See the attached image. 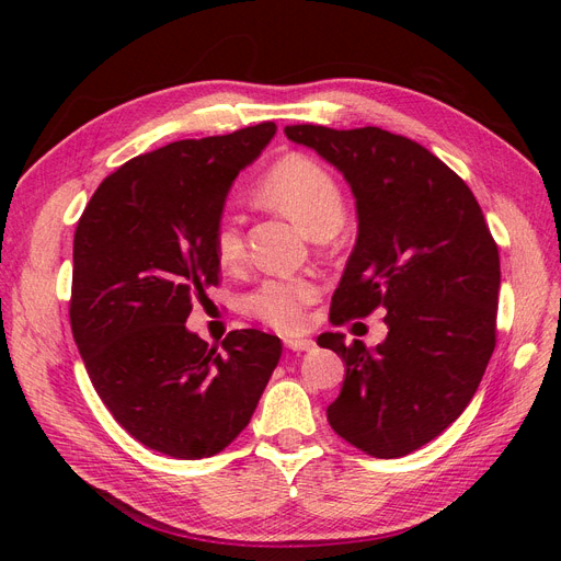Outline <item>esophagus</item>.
I'll return each instance as SVG.
<instances>
[{
  "instance_id": "34e87169",
  "label": "esophagus",
  "mask_w": 561,
  "mask_h": 561,
  "mask_svg": "<svg viewBox=\"0 0 561 561\" xmlns=\"http://www.w3.org/2000/svg\"><path fill=\"white\" fill-rule=\"evenodd\" d=\"M285 346L290 348V351H311V348H313V342H311V339L290 336V339H285Z\"/></svg>"
}]
</instances>
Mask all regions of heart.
Here are the masks:
<instances>
[{
    "label": "heart",
    "instance_id": "b5f03b06",
    "mask_svg": "<svg viewBox=\"0 0 561 561\" xmlns=\"http://www.w3.org/2000/svg\"><path fill=\"white\" fill-rule=\"evenodd\" d=\"M260 192L274 206L290 213L309 233L336 231L344 219L342 186L325 165L307 154H285L260 178ZM213 248L219 266L236 271L245 262L243 215L236 208L217 217ZM318 297L316 280L307 276L268 278L248 297V311L278 332L307 325V309Z\"/></svg>",
    "mask_w": 561,
    "mask_h": 561
}]
</instances>
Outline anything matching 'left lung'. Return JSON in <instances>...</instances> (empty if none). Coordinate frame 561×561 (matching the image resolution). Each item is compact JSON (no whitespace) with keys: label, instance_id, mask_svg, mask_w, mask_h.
<instances>
[{"label":"left lung","instance_id":"8db88e82","mask_svg":"<svg viewBox=\"0 0 561 561\" xmlns=\"http://www.w3.org/2000/svg\"><path fill=\"white\" fill-rule=\"evenodd\" d=\"M351 184L358 239L332 295L344 325L386 309L375 348L342 332L318 344L346 363L332 431L377 458L428 445L463 414L496 346L501 262L468 184L426 147L377 126H285Z\"/></svg>","mask_w":561,"mask_h":561}]
</instances>
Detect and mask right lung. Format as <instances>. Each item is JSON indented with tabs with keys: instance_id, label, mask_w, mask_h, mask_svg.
<instances>
[{
	"instance_id": "right-lung-1",
	"label": "right lung",
	"mask_w": 561,
	"mask_h": 561,
	"mask_svg": "<svg viewBox=\"0 0 561 561\" xmlns=\"http://www.w3.org/2000/svg\"><path fill=\"white\" fill-rule=\"evenodd\" d=\"M274 122L171 142L100 182L75 231L70 322L93 388L118 426L173 458H208L250 423L283 344L233 330L217 346L186 330L219 283L213 233L231 184Z\"/></svg>"
}]
</instances>
